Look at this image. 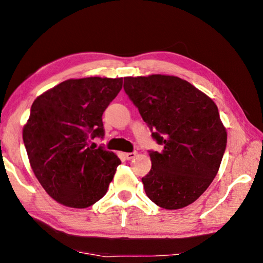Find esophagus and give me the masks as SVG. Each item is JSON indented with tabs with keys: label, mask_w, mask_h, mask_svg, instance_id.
Returning a JSON list of instances; mask_svg holds the SVG:
<instances>
[{
	"label": "esophagus",
	"mask_w": 263,
	"mask_h": 263,
	"mask_svg": "<svg viewBox=\"0 0 263 263\" xmlns=\"http://www.w3.org/2000/svg\"><path fill=\"white\" fill-rule=\"evenodd\" d=\"M137 155V152H131V153H125L124 154V157H125L126 160H132Z\"/></svg>",
	"instance_id": "esophagus-1"
}]
</instances>
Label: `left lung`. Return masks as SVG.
<instances>
[{"mask_svg": "<svg viewBox=\"0 0 263 263\" xmlns=\"http://www.w3.org/2000/svg\"><path fill=\"white\" fill-rule=\"evenodd\" d=\"M124 90L162 145L149 152L152 168L141 179L146 195L167 210L188 206L211 184L226 148L216 103L173 75L124 78Z\"/></svg>", "mask_w": 263, "mask_h": 263, "instance_id": "obj_1", "label": "left lung"}]
</instances>
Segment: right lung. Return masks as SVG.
Instances as JSON below:
<instances>
[{
  "instance_id": "add662e5",
  "label": "right lung",
  "mask_w": 263,
  "mask_h": 263,
  "mask_svg": "<svg viewBox=\"0 0 263 263\" xmlns=\"http://www.w3.org/2000/svg\"><path fill=\"white\" fill-rule=\"evenodd\" d=\"M123 78L69 79L34 100L23 140L31 168L46 193L62 205L84 209L108 191L121 160L89 146L103 137L102 115Z\"/></svg>"
}]
</instances>
